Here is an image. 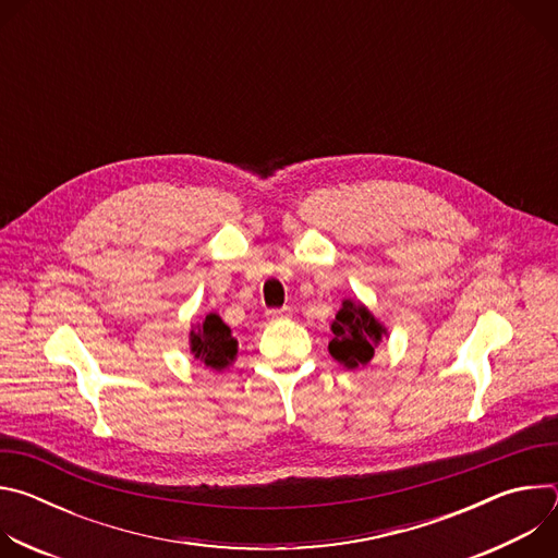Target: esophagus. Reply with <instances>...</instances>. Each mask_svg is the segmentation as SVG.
I'll return each mask as SVG.
<instances>
[{"label":"esophagus","mask_w":558,"mask_h":558,"mask_svg":"<svg viewBox=\"0 0 558 558\" xmlns=\"http://www.w3.org/2000/svg\"><path fill=\"white\" fill-rule=\"evenodd\" d=\"M267 315H269V320H289V317L293 315V311H291L289 306H284V308H271Z\"/></svg>","instance_id":"34e87169"}]
</instances>
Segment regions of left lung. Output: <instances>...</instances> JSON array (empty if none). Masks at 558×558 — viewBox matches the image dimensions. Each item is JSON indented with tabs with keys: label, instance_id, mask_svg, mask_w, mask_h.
I'll return each mask as SVG.
<instances>
[{
	"label": "left lung",
	"instance_id": "1",
	"mask_svg": "<svg viewBox=\"0 0 558 558\" xmlns=\"http://www.w3.org/2000/svg\"><path fill=\"white\" fill-rule=\"evenodd\" d=\"M333 338L329 342L331 357L349 371L366 366L375 349L384 338H388V329L373 315V311L360 298H344L336 320L331 323Z\"/></svg>",
	"mask_w": 558,
	"mask_h": 558
}]
</instances>
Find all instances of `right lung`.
Here are the masks:
<instances>
[{
	"label": "right lung",
	"mask_w": 558,
	"mask_h": 558,
	"mask_svg": "<svg viewBox=\"0 0 558 558\" xmlns=\"http://www.w3.org/2000/svg\"><path fill=\"white\" fill-rule=\"evenodd\" d=\"M187 340L194 360L203 362L207 368L225 371L235 362L238 340L218 313H207L203 323L192 325Z\"/></svg>",
	"instance_id": "add662e5"
}]
</instances>
